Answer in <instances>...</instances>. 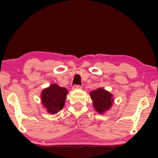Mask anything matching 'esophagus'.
<instances>
[{
  "label": "esophagus",
  "instance_id": "34e87169",
  "mask_svg": "<svg viewBox=\"0 0 158 158\" xmlns=\"http://www.w3.org/2000/svg\"><path fill=\"white\" fill-rule=\"evenodd\" d=\"M81 85H73V90L81 89Z\"/></svg>",
  "mask_w": 158,
  "mask_h": 158
}]
</instances>
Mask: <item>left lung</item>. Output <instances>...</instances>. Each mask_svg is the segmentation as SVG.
Masks as SVG:
<instances>
[{
    "label": "left lung",
    "instance_id": "8db88e82",
    "mask_svg": "<svg viewBox=\"0 0 158 158\" xmlns=\"http://www.w3.org/2000/svg\"><path fill=\"white\" fill-rule=\"evenodd\" d=\"M90 96L93 101L94 109L101 114H103L109 111L114 102L112 94L102 88H97L90 92Z\"/></svg>",
    "mask_w": 158,
    "mask_h": 158
}]
</instances>
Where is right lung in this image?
I'll use <instances>...</instances> for the list:
<instances>
[{"instance_id":"obj_1","label":"right lung","mask_w":158,"mask_h":158,"mask_svg":"<svg viewBox=\"0 0 158 158\" xmlns=\"http://www.w3.org/2000/svg\"><path fill=\"white\" fill-rule=\"evenodd\" d=\"M68 90L57 84H51L41 93V103L46 111L50 114H56L64 106Z\"/></svg>"}]
</instances>
